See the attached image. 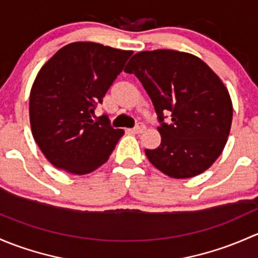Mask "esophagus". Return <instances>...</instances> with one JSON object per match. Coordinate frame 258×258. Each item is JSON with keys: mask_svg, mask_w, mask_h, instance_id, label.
I'll list each match as a JSON object with an SVG mask.
<instances>
[{"mask_svg": "<svg viewBox=\"0 0 258 258\" xmlns=\"http://www.w3.org/2000/svg\"><path fill=\"white\" fill-rule=\"evenodd\" d=\"M145 130V125L143 123H138V125L135 126V128L132 129L133 133H135V134H142L143 132Z\"/></svg>", "mask_w": 258, "mask_h": 258, "instance_id": "34e87169", "label": "esophagus"}]
</instances>
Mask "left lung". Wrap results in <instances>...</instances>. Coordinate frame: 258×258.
<instances>
[{
    "instance_id": "1",
    "label": "left lung",
    "mask_w": 258,
    "mask_h": 258,
    "mask_svg": "<svg viewBox=\"0 0 258 258\" xmlns=\"http://www.w3.org/2000/svg\"><path fill=\"white\" fill-rule=\"evenodd\" d=\"M124 72L142 82L160 123V145L145 149L149 161L175 179L208 170L232 123V102L219 76L196 55L172 49L137 53ZM165 112L172 114L170 124L163 123Z\"/></svg>"
}]
</instances>
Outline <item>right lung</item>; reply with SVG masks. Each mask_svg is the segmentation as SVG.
I'll list each match as a JSON object with an SVG mask.
<instances>
[{"mask_svg":"<svg viewBox=\"0 0 258 258\" xmlns=\"http://www.w3.org/2000/svg\"><path fill=\"white\" fill-rule=\"evenodd\" d=\"M132 54L94 42H73L38 72L30 95L31 129L53 166L84 175L109 159L124 130L114 129L107 115L95 120L94 109Z\"/></svg>","mask_w":258,"mask_h":258,"instance_id":"add662e5","label":"right lung"}]
</instances>
